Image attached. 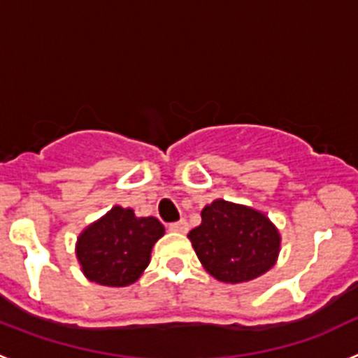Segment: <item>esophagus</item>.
<instances>
[{
    "mask_svg": "<svg viewBox=\"0 0 358 358\" xmlns=\"http://www.w3.org/2000/svg\"><path fill=\"white\" fill-rule=\"evenodd\" d=\"M169 229L173 231V233H186V231H188V222H186L185 218H181V220H177V222L169 224Z\"/></svg>",
    "mask_w": 358,
    "mask_h": 358,
    "instance_id": "1",
    "label": "esophagus"
}]
</instances>
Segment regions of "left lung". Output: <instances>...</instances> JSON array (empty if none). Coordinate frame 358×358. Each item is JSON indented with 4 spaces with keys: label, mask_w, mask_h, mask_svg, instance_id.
<instances>
[{
    "label": "left lung",
    "mask_w": 358,
    "mask_h": 358,
    "mask_svg": "<svg viewBox=\"0 0 358 358\" xmlns=\"http://www.w3.org/2000/svg\"><path fill=\"white\" fill-rule=\"evenodd\" d=\"M202 222L188 233L197 258L224 283H243L276 264L280 233L265 213L217 199L201 213Z\"/></svg>",
    "instance_id": "8db88e82"
}]
</instances>
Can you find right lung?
<instances>
[{"label":"right lung","mask_w":358,"mask_h":358,"mask_svg":"<svg viewBox=\"0 0 358 358\" xmlns=\"http://www.w3.org/2000/svg\"><path fill=\"white\" fill-rule=\"evenodd\" d=\"M163 235L156 217H136L131 208L115 206L82 231L77 260L85 278L98 285L127 287L143 274Z\"/></svg>","instance_id":"obj_1"}]
</instances>
